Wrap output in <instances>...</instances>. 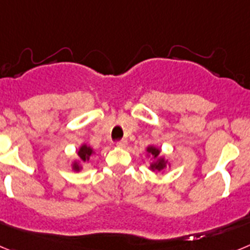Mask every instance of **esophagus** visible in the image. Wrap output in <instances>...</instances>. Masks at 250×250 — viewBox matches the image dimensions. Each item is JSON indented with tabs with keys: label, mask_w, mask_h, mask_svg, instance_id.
<instances>
[{
	"label": "esophagus",
	"mask_w": 250,
	"mask_h": 250,
	"mask_svg": "<svg viewBox=\"0 0 250 250\" xmlns=\"http://www.w3.org/2000/svg\"><path fill=\"white\" fill-rule=\"evenodd\" d=\"M126 144H127V141L125 140V139H123V140H119L115 143V145H116L118 147H125L126 146Z\"/></svg>",
	"instance_id": "1"
}]
</instances>
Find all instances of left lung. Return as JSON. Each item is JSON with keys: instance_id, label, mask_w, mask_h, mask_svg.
<instances>
[{"instance_id": "obj_1", "label": "left lung", "mask_w": 250, "mask_h": 250, "mask_svg": "<svg viewBox=\"0 0 250 250\" xmlns=\"http://www.w3.org/2000/svg\"><path fill=\"white\" fill-rule=\"evenodd\" d=\"M146 151L154 159V161L150 164V170H152V171H161V170H164L167 167V160H165L163 156H159L160 155V149L155 146H147Z\"/></svg>"}]
</instances>
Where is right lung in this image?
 Segmentation results:
<instances>
[{
  "mask_svg": "<svg viewBox=\"0 0 250 250\" xmlns=\"http://www.w3.org/2000/svg\"><path fill=\"white\" fill-rule=\"evenodd\" d=\"M94 154V149L90 146H87L86 144L81 145L79 151H77V155L80 158V161H74V164H72V169L75 171H80L81 169V163H86V161H89L91 155Z\"/></svg>",
  "mask_w": 250,
  "mask_h": 250,
  "instance_id": "right-lung-1",
  "label": "right lung"
}]
</instances>
